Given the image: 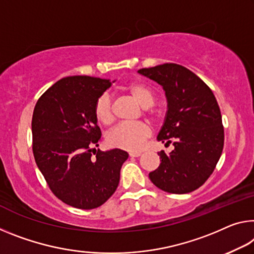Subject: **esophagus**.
I'll use <instances>...</instances> for the list:
<instances>
[{"label":"esophagus","mask_w":254,"mask_h":254,"mask_svg":"<svg viewBox=\"0 0 254 254\" xmlns=\"http://www.w3.org/2000/svg\"><path fill=\"white\" fill-rule=\"evenodd\" d=\"M128 155H130V157H139V156H141V152H140V151H131Z\"/></svg>","instance_id":"obj_1"}]
</instances>
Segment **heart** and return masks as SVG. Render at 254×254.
<instances>
[{
	"instance_id": "b5f03b06",
	"label": "heart",
	"mask_w": 254,
	"mask_h": 254,
	"mask_svg": "<svg viewBox=\"0 0 254 254\" xmlns=\"http://www.w3.org/2000/svg\"><path fill=\"white\" fill-rule=\"evenodd\" d=\"M131 97L140 105L148 108L154 105L155 94L152 89L143 82H131L124 88ZM95 118L99 123L108 126L113 121L112 102L108 96L99 97L94 108ZM151 131L146 123H122L113 128L107 134V143L111 147L124 149L128 151H138L142 148L143 142L150 135Z\"/></svg>"
}]
</instances>
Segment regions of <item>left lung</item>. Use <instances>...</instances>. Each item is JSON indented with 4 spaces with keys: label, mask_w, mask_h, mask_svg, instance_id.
Wrapping results in <instances>:
<instances>
[{
    "label": "left lung",
    "mask_w": 254,
    "mask_h": 254,
    "mask_svg": "<svg viewBox=\"0 0 254 254\" xmlns=\"http://www.w3.org/2000/svg\"><path fill=\"white\" fill-rule=\"evenodd\" d=\"M138 73L163 87L167 112L157 140L174 150L158 152L162 159L149 179L160 190L184 194L200 188L212 174L224 147L218 103L198 75L175 63L160 64Z\"/></svg>",
    "instance_id": "left-lung-1"
}]
</instances>
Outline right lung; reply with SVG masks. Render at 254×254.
I'll return each instance as SVG.
<instances>
[{"mask_svg": "<svg viewBox=\"0 0 254 254\" xmlns=\"http://www.w3.org/2000/svg\"><path fill=\"white\" fill-rule=\"evenodd\" d=\"M112 82L66 76L48 88L35 106L31 130L36 164L52 192L74 208L88 210L105 203L119 187L121 167L128 157L118 148H94L102 136L95 104Z\"/></svg>", "mask_w": 254, "mask_h": 254, "instance_id": "right-lung-1", "label": "right lung"}]
</instances>
